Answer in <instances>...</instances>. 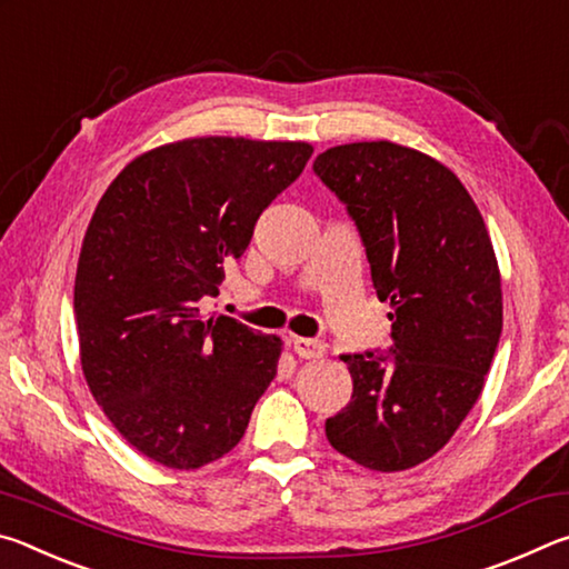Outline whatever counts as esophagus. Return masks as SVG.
<instances>
[{
  "mask_svg": "<svg viewBox=\"0 0 569 569\" xmlns=\"http://www.w3.org/2000/svg\"><path fill=\"white\" fill-rule=\"evenodd\" d=\"M293 351L301 356V359H321L326 353V343L319 339H303V336H293L291 339Z\"/></svg>",
  "mask_w": 569,
  "mask_h": 569,
  "instance_id": "1",
  "label": "esophagus"
}]
</instances>
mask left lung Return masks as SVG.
Wrapping results in <instances>:
<instances>
[{"label": "left lung", "mask_w": 569, "mask_h": 569, "mask_svg": "<svg viewBox=\"0 0 569 569\" xmlns=\"http://www.w3.org/2000/svg\"><path fill=\"white\" fill-rule=\"evenodd\" d=\"M313 170L359 228L389 353H346L351 401L326 419L339 455L373 471L421 465L475 407L502 333V278L485 218L461 180L389 140L321 152Z\"/></svg>", "instance_id": "8db88e82"}]
</instances>
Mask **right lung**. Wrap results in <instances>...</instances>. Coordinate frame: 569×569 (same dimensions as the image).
<instances>
[{
  "label": "right lung",
  "instance_id": "obj_1",
  "mask_svg": "<svg viewBox=\"0 0 569 569\" xmlns=\"http://www.w3.org/2000/svg\"><path fill=\"white\" fill-rule=\"evenodd\" d=\"M311 152L223 134L168 142L128 162L94 208L74 276L82 373L122 439L162 467L228 455L276 377L278 336L198 303Z\"/></svg>",
  "mask_w": 569,
  "mask_h": 569
}]
</instances>
